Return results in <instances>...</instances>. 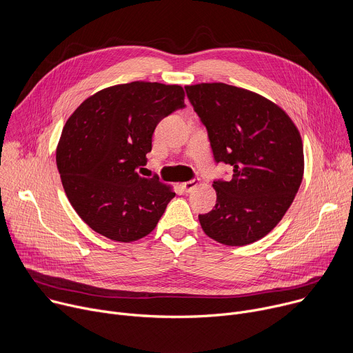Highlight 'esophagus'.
Returning <instances> with one entry per match:
<instances>
[{
  "instance_id": "1",
  "label": "esophagus",
  "mask_w": 353,
  "mask_h": 353,
  "mask_svg": "<svg viewBox=\"0 0 353 353\" xmlns=\"http://www.w3.org/2000/svg\"><path fill=\"white\" fill-rule=\"evenodd\" d=\"M201 180L199 179H194V180H190V181H185V183H181V188L185 191V192H191L196 185H199Z\"/></svg>"
}]
</instances>
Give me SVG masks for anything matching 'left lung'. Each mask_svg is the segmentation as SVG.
Segmentation results:
<instances>
[{
	"instance_id": "obj_1",
	"label": "left lung",
	"mask_w": 353,
	"mask_h": 353,
	"mask_svg": "<svg viewBox=\"0 0 353 353\" xmlns=\"http://www.w3.org/2000/svg\"><path fill=\"white\" fill-rule=\"evenodd\" d=\"M185 92L215 161L233 166L230 181H214L216 204L198 215L201 228L225 245L254 243L281 222L303 179L300 132L282 108L248 89L211 82Z\"/></svg>"
}]
</instances>
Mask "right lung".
Returning a JSON list of instances; mask_svg holds the SVG:
<instances>
[{
	"label": "right lung",
	"mask_w": 353,
	"mask_h": 353,
	"mask_svg": "<svg viewBox=\"0 0 353 353\" xmlns=\"http://www.w3.org/2000/svg\"><path fill=\"white\" fill-rule=\"evenodd\" d=\"M181 85L135 81L85 99L67 120L56 150L64 191L94 232L130 243L152 232L173 187L143 177L158 123L184 106Z\"/></svg>",
	"instance_id": "right-lung-1"
}]
</instances>
